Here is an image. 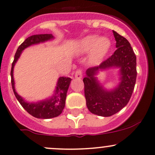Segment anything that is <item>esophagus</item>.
I'll return each mask as SVG.
<instances>
[{
    "instance_id": "34e87169",
    "label": "esophagus",
    "mask_w": 155,
    "mask_h": 155,
    "mask_svg": "<svg viewBox=\"0 0 155 155\" xmlns=\"http://www.w3.org/2000/svg\"><path fill=\"white\" fill-rule=\"evenodd\" d=\"M75 77L77 79H81L82 77V71L81 69L76 70V73H75Z\"/></svg>"
}]
</instances>
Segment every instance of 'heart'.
Here are the masks:
<instances>
[{
	"mask_svg": "<svg viewBox=\"0 0 155 155\" xmlns=\"http://www.w3.org/2000/svg\"><path fill=\"white\" fill-rule=\"evenodd\" d=\"M110 48V41L105 37L97 38V35L84 37L78 44L77 50L79 53H87L91 50V62L97 64L107 54Z\"/></svg>",
	"mask_w": 155,
	"mask_h": 155,
	"instance_id": "heart-1",
	"label": "heart"
}]
</instances>
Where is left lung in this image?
<instances>
[{"label": "left lung", "mask_w": 155, "mask_h": 155, "mask_svg": "<svg viewBox=\"0 0 155 155\" xmlns=\"http://www.w3.org/2000/svg\"><path fill=\"white\" fill-rule=\"evenodd\" d=\"M113 33L117 50L99 66L89 68L83 79L87 108L94 114L102 117L112 116L123 108L129 102L136 83L137 61L133 49L126 38L115 31ZM110 66L120 68L121 82L116 89L107 91L99 85L94 76L99 69Z\"/></svg>", "instance_id": "left-lung-1"}]
</instances>
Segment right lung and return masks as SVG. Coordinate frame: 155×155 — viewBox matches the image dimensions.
<instances>
[{
    "mask_svg": "<svg viewBox=\"0 0 155 155\" xmlns=\"http://www.w3.org/2000/svg\"><path fill=\"white\" fill-rule=\"evenodd\" d=\"M53 36L51 34L34 35L28 37L18 48L15 55L14 61L12 64V68H11V83H12V90L15 96L20 102L21 105H22V107L30 114L36 117V118L50 119L56 117L61 114L64 107L67 92H68V89L69 87L71 79L69 77H65V76L60 77L58 79V83H57L56 95L50 100L43 101V102H40L38 103H28V102H25L15 90L13 68H14L15 64L20 56L23 50L32 45L50 40V39L53 38Z\"/></svg>",
    "mask_w": 155,
    "mask_h": 155,
    "instance_id": "add662e5",
    "label": "right lung"
}]
</instances>
